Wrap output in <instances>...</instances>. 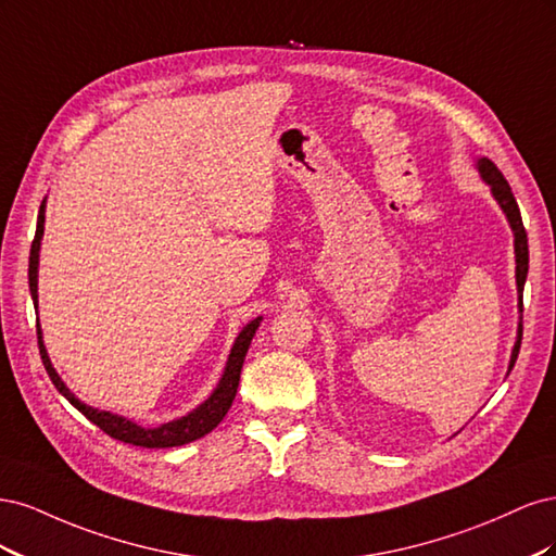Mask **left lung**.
I'll return each mask as SVG.
<instances>
[{"instance_id":"8db88e82","label":"left lung","mask_w":556,"mask_h":556,"mask_svg":"<svg viewBox=\"0 0 556 556\" xmlns=\"http://www.w3.org/2000/svg\"><path fill=\"white\" fill-rule=\"evenodd\" d=\"M476 169L480 174V178L490 185L492 197L496 199V204L501 206V211L506 213L508 225L513 229L515 237V282H517V301H519V313H521V294H525V282H527V274H529V243H527V231L525 225H521V215H519V206L513 197V190L508 180L503 178V174L496 169V164L486 157H478L476 160ZM519 345H521V317L517 325V341L513 345V355H510V364H508V374L513 371V366L517 362L519 355Z\"/></svg>"}]
</instances>
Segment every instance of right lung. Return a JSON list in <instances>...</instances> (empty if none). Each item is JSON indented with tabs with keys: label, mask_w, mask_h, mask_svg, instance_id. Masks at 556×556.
<instances>
[{
	"label": "right lung",
	"mask_w": 556,
	"mask_h": 556,
	"mask_svg": "<svg viewBox=\"0 0 556 556\" xmlns=\"http://www.w3.org/2000/svg\"><path fill=\"white\" fill-rule=\"evenodd\" d=\"M43 223H46V199L41 201L39 217H37V233H35V241H31V250H29V292H31V301H35L37 311H39V250H41V239H43ZM260 323H262V315L250 319V323L237 336V341H233L231 352L227 357L223 378H220V382H217L215 390L211 392V396L206 401H201L199 406L194 410H190L188 415L172 419V422H164L160 427H141L123 415L92 408V406H88V403L76 399V394L64 384V380L58 376L53 364H50L48 350L43 345V331H41L39 323H37V336H39L41 359H43V366H46L50 380H53V384L58 387V392L66 401H70L74 408H78L83 415H86L92 425H97L115 441L131 443L139 447H178V445L201 439V435H206L208 431H213L217 425L223 422V417L231 408L233 396H237L245 352L250 348V341H252V336H255Z\"/></svg>",
	"instance_id": "right-lung-1"
}]
</instances>
